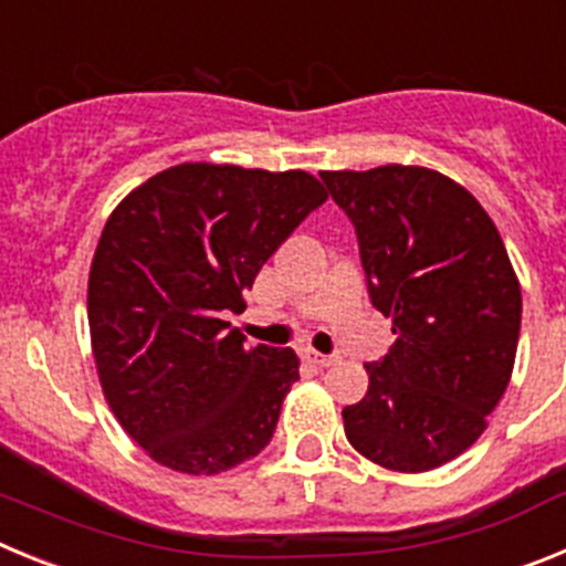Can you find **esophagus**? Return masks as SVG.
Instances as JSON below:
<instances>
[{
    "instance_id": "obj_1",
    "label": "esophagus",
    "mask_w": 566,
    "mask_h": 566,
    "mask_svg": "<svg viewBox=\"0 0 566 566\" xmlns=\"http://www.w3.org/2000/svg\"><path fill=\"white\" fill-rule=\"evenodd\" d=\"M306 363H312L314 368H332V365H337V357H334V354L306 352Z\"/></svg>"
}]
</instances>
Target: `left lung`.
Here are the masks:
<instances>
[{
  "label": "left lung",
  "instance_id": "left-lung-1",
  "mask_svg": "<svg viewBox=\"0 0 566 566\" xmlns=\"http://www.w3.org/2000/svg\"><path fill=\"white\" fill-rule=\"evenodd\" d=\"M352 218L391 352L365 365L368 394L343 408L345 437L399 473L451 462L482 437L507 391L522 286L496 223L448 175L424 167L319 172Z\"/></svg>",
  "mask_w": 566,
  "mask_h": 566
}]
</instances>
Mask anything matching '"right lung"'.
<instances>
[{"label": "right lung", "mask_w": 566, "mask_h": 566, "mask_svg": "<svg viewBox=\"0 0 566 566\" xmlns=\"http://www.w3.org/2000/svg\"><path fill=\"white\" fill-rule=\"evenodd\" d=\"M326 198L303 169L178 164L113 209L90 266V343L109 411L149 459L214 476L266 448L300 359L247 345L223 317Z\"/></svg>", "instance_id": "right-lung-1"}]
</instances>
